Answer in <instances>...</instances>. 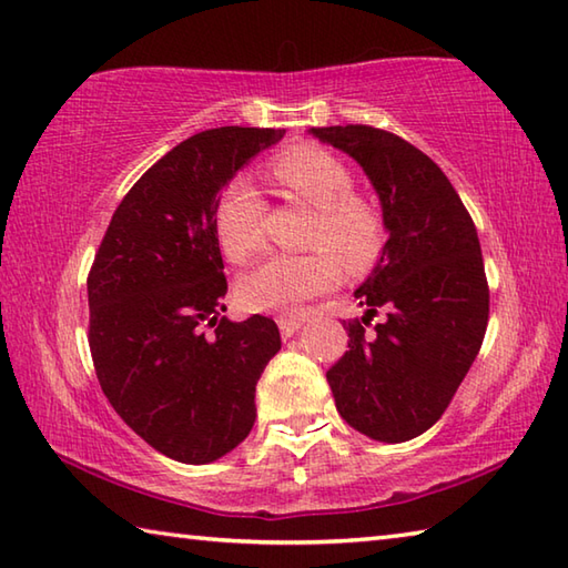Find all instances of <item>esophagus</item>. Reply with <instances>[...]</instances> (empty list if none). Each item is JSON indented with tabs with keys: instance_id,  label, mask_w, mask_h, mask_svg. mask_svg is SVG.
<instances>
[{
	"instance_id": "34e87169",
	"label": "esophagus",
	"mask_w": 568,
	"mask_h": 568,
	"mask_svg": "<svg viewBox=\"0 0 568 568\" xmlns=\"http://www.w3.org/2000/svg\"><path fill=\"white\" fill-rule=\"evenodd\" d=\"M276 324H280V331H282V336L284 338H288V336H294L298 328H302L304 324H306V314H294V316H280V321H276Z\"/></svg>"
}]
</instances>
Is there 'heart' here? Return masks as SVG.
I'll list each match as a JSON object with an SVG mask.
<instances>
[{"mask_svg":"<svg viewBox=\"0 0 568 568\" xmlns=\"http://www.w3.org/2000/svg\"><path fill=\"white\" fill-rule=\"evenodd\" d=\"M274 178L288 195L316 210L308 232L312 254H276L254 266L237 284L240 302L252 312H292L306 298L328 292L338 282L341 264L363 272L383 250L385 227L371 202L353 195L356 180L334 153L298 145L274 160ZM266 205L247 178H232L215 205L220 247L234 264L250 262L264 247Z\"/></svg>","mask_w":568,"mask_h":568,"instance_id":"1","label":"heart"}]
</instances>
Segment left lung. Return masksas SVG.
<instances>
[{"mask_svg":"<svg viewBox=\"0 0 568 568\" xmlns=\"http://www.w3.org/2000/svg\"><path fill=\"white\" fill-rule=\"evenodd\" d=\"M356 160L376 190L383 227L378 264L353 296L378 307L365 336L348 324V351L326 381L341 417L378 443H405L433 427L483 346L489 288L473 217L450 180L423 151L371 125L308 128Z\"/></svg>","mask_w":568,"mask_h":568,"instance_id":"left-lung-1","label":"left lung"}]
</instances>
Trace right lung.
Segmentation results:
<instances>
[{"mask_svg": "<svg viewBox=\"0 0 568 568\" xmlns=\"http://www.w3.org/2000/svg\"><path fill=\"white\" fill-rule=\"evenodd\" d=\"M284 133L224 125L175 145L128 190L93 260L95 376L125 425L178 463H215L250 435L256 381L282 348L272 318L220 316L215 205Z\"/></svg>", "mask_w": 568, "mask_h": 568, "instance_id": "1", "label": "right lung"}]
</instances>
